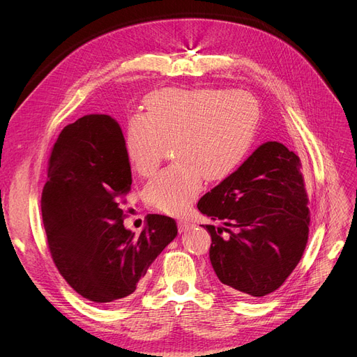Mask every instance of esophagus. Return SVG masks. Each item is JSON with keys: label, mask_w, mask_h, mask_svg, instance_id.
I'll return each instance as SVG.
<instances>
[{"label": "esophagus", "mask_w": 357, "mask_h": 357, "mask_svg": "<svg viewBox=\"0 0 357 357\" xmlns=\"http://www.w3.org/2000/svg\"><path fill=\"white\" fill-rule=\"evenodd\" d=\"M190 226H192L190 222H187V220H178V232H180V234L187 232V230L190 229Z\"/></svg>", "instance_id": "34e87169"}]
</instances>
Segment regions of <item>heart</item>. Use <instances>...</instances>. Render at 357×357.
<instances>
[{
	"mask_svg": "<svg viewBox=\"0 0 357 357\" xmlns=\"http://www.w3.org/2000/svg\"><path fill=\"white\" fill-rule=\"evenodd\" d=\"M145 114L127 123L125 149L132 169L150 176L173 144L177 162L144 188L155 211L178 213L200 193L203 178L220 181L248 154L258 125V105L242 91L162 89L145 102Z\"/></svg>",
	"mask_w": 357,
	"mask_h": 357,
	"instance_id": "obj_1",
	"label": "heart"
}]
</instances>
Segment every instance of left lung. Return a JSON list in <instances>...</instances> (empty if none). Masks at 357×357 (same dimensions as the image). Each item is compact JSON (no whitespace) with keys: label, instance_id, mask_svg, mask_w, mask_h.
I'll return each mask as SVG.
<instances>
[{"label":"left lung","instance_id":"left-lung-1","mask_svg":"<svg viewBox=\"0 0 357 357\" xmlns=\"http://www.w3.org/2000/svg\"><path fill=\"white\" fill-rule=\"evenodd\" d=\"M300 157L277 141L249 155L197 203L223 226L211 234L208 257L230 294L264 297L278 289L300 262L308 241L310 211Z\"/></svg>","mask_w":357,"mask_h":357}]
</instances>
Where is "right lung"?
Instances as JSON below:
<instances>
[{
  "label": "right lung",
  "mask_w": 357,
  "mask_h": 357,
  "mask_svg": "<svg viewBox=\"0 0 357 357\" xmlns=\"http://www.w3.org/2000/svg\"><path fill=\"white\" fill-rule=\"evenodd\" d=\"M131 165L119 123L85 115L59 134L41 193V216L60 275L83 298L109 304L137 289L177 236L173 218L149 215L139 236L125 229Z\"/></svg>",
  "instance_id": "add662e5"
}]
</instances>
